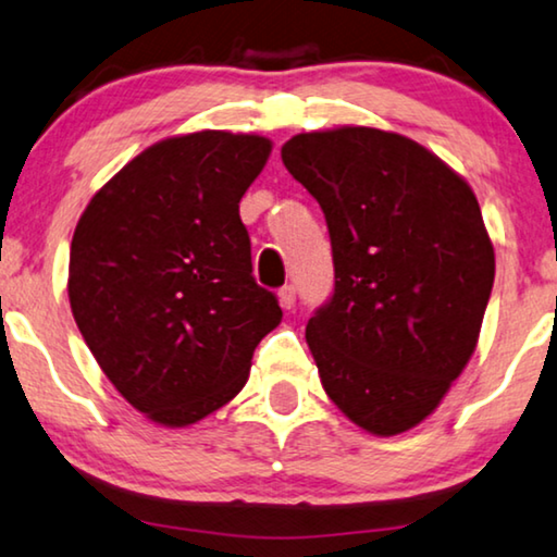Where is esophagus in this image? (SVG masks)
I'll return each mask as SVG.
<instances>
[{"label":"esophagus","mask_w":557,"mask_h":557,"mask_svg":"<svg viewBox=\"0 0 557 557\" xmlns=\"http://www.w3.org/2000/svg\"><path fill=\"white\" fill-rule=\"evenodd\" d=\"M277 297H280V305L285 307V310H293V307H295V300H297V289H295V285H285V287H280Z\"/></svg>","instance_id":"34e87169"}]
</instances>
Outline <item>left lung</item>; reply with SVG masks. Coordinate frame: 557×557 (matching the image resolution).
<instances>
[{
    "label": "left lung",
    "mask_w": 557,
    "mask_h": 557,
    "mask_svg": "<svg viewBox=\"0 0 557 557\" xmlns=\"http://www.w3.org/2000/svg\"><path fill=\"white\" fill-rule=\"evenodd\" d=\"M287 172L325 212L335 289L305 337L330 400L372 435L428 418L475 352L495 252L468 182L372 127L295 135Z\"/></svg>",
    "instance_id": "left-lung-1"
}]
</instances>
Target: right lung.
Wrapping results in <instances>:
<instances>
[{"label": "right lung", "instance_id": "1", "mask_svg": "<svg viewBox=\"0 0 557 557\" xmlns=\"http://www.w3.org/2000/svg\"><path fill=\"white\" fill-rule=\"evenodd\" d=\"M270 139H162L89 199L72 237L74 322L132 408L185 428L227 405L282 310L252 277L239 199Z\"/></svg>", "mask_w": 557, "mask_h": 557}]
</instances>
